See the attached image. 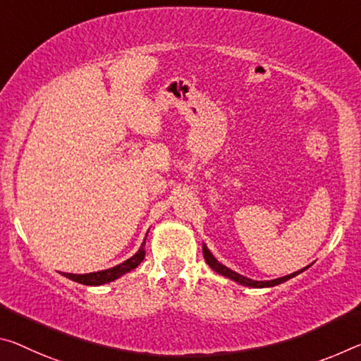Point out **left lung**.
<instances>
[{"mask_svg":"<svg viewBox=\"0 0 361 361\" xmlns=\"http://www.w3.org/2000/svg\"><path fill=\"white\" fill-rule=\"evenodd\" d=\"M202 254H204L205 262H207V265L212 268V270L216 271L219 274H221V276L228 278V279H233V281H236L238 284L247 286V288H273V286H278V284H281V283H284V281H288V279H290V278L297 276V274H300L302 271H305L307 268L310 267V265H308V267H305V268H302V270H299V271L290 273V274H286V276H283V278L271 279V281H255V279L245 278V276H243V274L233 271L231 268H228V267L223 265V263H220L219 260L215 259L214 255H212V252L207 249V245H205V244H202Z\"/></svg>","mask_w":361,"mask_h":361,"instance_id":"left-lung-1","label":"left lung"}]
</instances>
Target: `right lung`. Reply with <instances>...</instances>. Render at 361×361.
<instances>
[{
  "label": "right lung",
  "mask_w": 361,
  "mask_h": 361,
  "mask_svg": "<svg viewBox=\"0 0 361 361\" xmlns=\"http://www.w3.org/2000/svg\"><path fill=\"white\" fill-rule=\"evenodd\" d=\"M147 233H149V231H147ZM147 233H146V238H147ZM146 238H145V241H142L141 247L138 249V252H136L133 257H130L128 260L118 263V265H116V267L107 268V270H102V271H94V273H85V274L62 273V274H64L66 278L72 279V281L80 283V284H87V286H101V284L116 281V279L122 276V274L135 270V268L142 262V259H145V255H146V252H145Z\"/></svg>",
  "instance_id": "add662e5"
}]
</instances>
